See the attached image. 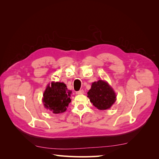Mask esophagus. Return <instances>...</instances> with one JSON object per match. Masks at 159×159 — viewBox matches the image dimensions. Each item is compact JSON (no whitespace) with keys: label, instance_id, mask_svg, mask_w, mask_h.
<instances>
[{"label":"esophagus","instance_id":"esophagus-1","mask_svg":"<svg viewBox=\"0 0 159 159\" xmlns=\"http://www.w3.org/2000/svg\"><path fill=\"white\" fill-rule=\"evenodd\" d=\"M84 91L83 89L80 90L78 91H76V94L77 95H81V94H84Z\"/></svg>","mask_w":159,"mask_h":159}]
</instances>
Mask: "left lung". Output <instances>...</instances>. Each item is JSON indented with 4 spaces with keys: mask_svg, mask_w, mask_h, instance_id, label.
Segmentation results:
<instances>
[{
    "mask_svg": "<svg viewBox=\"0 0 159 159\" xmlns=\"http://www.w3.org/2000/svg\"><path fill=\"white\" fill-rule=\"evenodd\" d=\"M88 97L94 106L99 110H106L116 101V95L113 88L103 80L95 81L88 92Z\"/></svg>",
    "mask_w": 159,
    "mask_h": 159,
    "instance_id": "1",
    "label": "left lung"
}]
</instances>
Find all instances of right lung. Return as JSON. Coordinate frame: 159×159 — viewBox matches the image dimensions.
I'll list each match as a JSON object with an SVG mask.
<instances>
[{
  "mask_svg": "<svg viewBox=\"0 0 159 159\" xmlns=\"http://www.w3.org/2000/svg\"><path fill=\"white\" fill-rule=\"evenodd\" d=\"M71 91L67 89L66 85L61 82L48 84L43 94L42 102L45 108L53 113L57 114L66 111L71 102Z\"/></svg>",
  "mask_w": 159,
  "mask_h": 159,
  "instance_id": "1",
  "label": "right lung"
}]
</instances>
